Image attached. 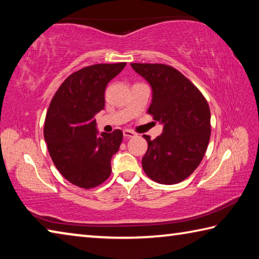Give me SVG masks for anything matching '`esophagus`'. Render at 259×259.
Returning a JSON list of instances; mask_svg holds the SVG:
<instances>
[{
	"label": "esophagus",
	"instance_id": "obj_1",
	"mask_svg": "<svg viewBox=\"0 0 259 259\" xmlns=\"http://www.w3.org/2000/svg\"><path fill=\"white\" fill-rule=\"evenodd\" d=\"M135 136H136V134L134 133V131H131V130H124V131H123V137H124L125 139L133 138V137H135Z\"/></svg>",
	"mask_w": 259,
	"mask_h": 259
}]
</instances>
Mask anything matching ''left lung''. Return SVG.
Here are the masks:
<instances>
[{"label": "left lung", "instance_id": "obj_1", "mask_svg": "<svg viewBox=\"0 0 259 259\" xmlns=\"http://www.w3.org/2000/svg\"><path fill=\"white\" fill-rule=\"evenodd\" d=\"M152 88L147 113L163 125L155 139L144 135L148 148L142 164L152 181L165 185L183 182L198 168L207 151L210 109L198 88L163 64H131Z\"/></svg>", "mask_w": 259, "mask_h": 259}]
</instances>
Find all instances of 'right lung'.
Returning <instances> with one entry per match:
<instances>
[{
	"label": "right lung",
	"mask_w": 259,
	"mask_h": 259,
	"mask_svg": "<svg viewBox=\"0 0 259 259\" xmlns=\"http://www.w3.org/2000/svg\"><path fill=\"white\" fill-rule=\"evenodd\" d=\"M125 63L97 64L69 75L57 90L47 112L45 139L56 168L82 188L100 185L112 171L121 130H97L95 115L105 107V89Z\"/></svg>",
	"instance_id": "add662e5"
}]
</instances>
